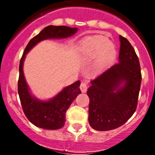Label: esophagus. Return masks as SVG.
<instances>
[{"mask_svg":"<svg viewBox=\"0 0 155 155\" xmlns=\"http://www.w3.org/2000/svg\"><path fill=\"white\" fill-rule=\"evenodd\" d=\"M87 84H86L85 82H81L80 84V89L82 92H86L87 91Z\"/></svg>","mask_w":155,"mask_h":155,"instance_id":"esophagus-1","label":"esophagus"}]
</instances>
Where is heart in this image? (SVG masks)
I'll return each instance as SVG.
<instances>
[{"instance_id": "obj_1", "label": "heart", "mask_w": 155, "mask_h": 155, "mask_svg": "<svg viewBox=\"0 0 155 155\" xmlns=\"http://www.w3.org/2000/svg\"><path fill=\"white\" fill-rule=\"evenodd\" d=\"M79 57L84 61L98 58L94 69L100 71L113 62L116 57L115 46L108 38L102 35L91 37L81 42L78 50Z\"/></svg>"}]
</instances>
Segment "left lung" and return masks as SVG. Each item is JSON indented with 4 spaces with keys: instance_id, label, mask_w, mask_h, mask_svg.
<instances>
[{
    "instance_id": "1",
    "label": "left lung",
    "mask_w": 155,
    "mask_h": 155,
    "mask_svg": "<svg viewBox=\"0 0 155 155\" xmlns=\"http://www.w3.org/2000/svg\"><path fill=\"white\" fill-rule=\"evenodd\" d=\"M119 63L91 81L88 122L98 131L114 130L124 125L137 106L141 83L139 59L134 47L120 35Z\"/></svg>"
}]
</instances>
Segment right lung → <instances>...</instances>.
<instances>
[{"label":"right lung","instance_id":"add662e5","mask_svg":"<svg viewBox=\"0 0 155 155\" xmlns=\"http://www.w3.org/2000/svg\"><path fill=\"white\" fill-rule=\"evenodd\" d=\"M78 28L49 25L33 37L24 50L19 64V78L18 91L23 112L28 120L39 128L58 130L65 124V114L71 104L81 94L80 81L65 87L61 92L48 101H42L32 96L25 79L23 64L25 55L40 41L47 39H64L73 35Z\"/></svg>","mask_w":155,"mask_h":155}]
</instances>
